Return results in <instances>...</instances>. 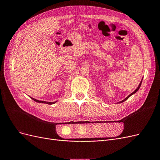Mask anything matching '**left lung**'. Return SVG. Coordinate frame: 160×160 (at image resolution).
Masks as SVG:
<instances>
[{"mask_svg":"<svg viewBox=\"0 0 160 160\" xmlns=\"http://www.w3.org/2000/svg\"><path fill=\"white\" fill-rule=\"evenodd\" d=\"M142 80H143V79H142L141 82H140V83H139V85H138V88H137L136 89H135V91H134L133 92V93H131L130 95H128V96L127 97V98H125V99H124L123 100H122V101H119V102H118V103H122V102H124V101H126V100H127V99H128V98H129V97H130V96H132V95H133L134 93H136V92H137V91H138L139 90V88H140V86H141V85H142Z\"/></svg>","mask_w":160,"mask_h":160,"instance_id":"obj_1","label":"left lung"}]
</instances>
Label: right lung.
Returning a JSON list of instances; mask_svg holds the SVG:
<instances>
[{
    "label": "right lung",
    "mask_w": 160,
    "mask_h": 160,
    "mask_svg": "<svg viewBox=\"0 0 160 160\" xmlns=\"http://www.w3.org/2000/svg\"><path fill=\"white\" fill-rule=\"evenodd\" d=\"M30 98L32 99V100H34L35 101H36V102H37V103H46V104H48V105H52V104H55L57 101H53V102H49V101H39V100H38V99H35V98H31V97H30Z\"/></svg>",
    "instance_id": "obj_1"
}]
</instances>
